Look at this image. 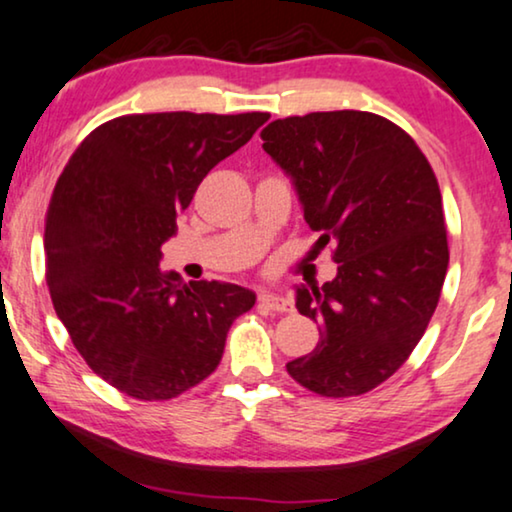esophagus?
Instances as JSON below:
<instances>
[{
  "label": "esophagus",
  "instance_id": "obj_1",
  "mask_svg": "<svg viewBox=\"0 0 512 512\" xmlns=\"http://www.w3.org/2000/svg\"><path fill=\"white\" fill-rule=\"evenodd\" d=\"M258 307H263V310H270V312H291L293 310L289 298L279 296V293H272V291L258 293Z\"/></svg>",
  "mask_w": 512,
  "mask_h": 512
}]
</instances>
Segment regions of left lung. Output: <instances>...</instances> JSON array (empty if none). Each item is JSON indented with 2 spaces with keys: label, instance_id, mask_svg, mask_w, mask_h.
<instances>
[{
  "label": "left lung",
  "instance_id": "left-lung-1",
  "mask_svg": "<svg viewBox=\"0 0 512 512\" xmlns=\"http://www.w3.org/2000/svg\"><path fill=\"white\" fill-rule=\"evenodd\" d=\"M261 139L338 263L333 282L296 291L321 338L286 370L319 396L368 394L408 361L443 291L450 249L436 174L408 132L370 111L277 118Z\"/></svg>",
  "mask_w": 512,
  "mask_h": 512
}]
</instances>
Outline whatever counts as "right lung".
<instances>
[{"instance_id":"add662e5","label":"right lung","mask_w":512,"mask_h":512,"mask_svg":"<svg viewBox=\"0 0 512 512\" xmlns=\"http://www.w3.org/2000/svg\"><path fill=\"white\" fill-rule=\"evenodd\" d=\"M270 114H128L79 144L46 212V284L95 375L139 401H170L219 366L256 296L160 270V247L214 165Z\"/></svg>"}]
</instances>
